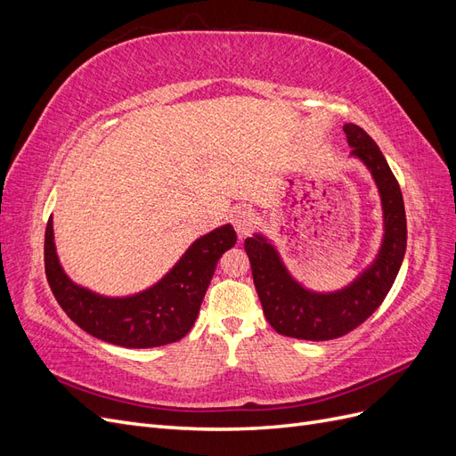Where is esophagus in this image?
I'll return each mask as SVG.
<instances>
[{
	"label": "esophagus",
	"instance_id": "1",
	"mask_svg": "<svg viewBox=\"0 0 456 456\" xmlns=\"http://www.w3.org/2000/svg\"><path fill=\"white\" fill-rule=\"evenodd\" d=\"M232 224L236 228L240 238H247L256 226V216L251 209H245V207H238V209L232 211Z\"/></svg>",
	"mask_w": 456,
	"mask_h": 456
}]
</instances>
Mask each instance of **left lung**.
<instances>
[{"mask_svg":"<svg viewBox=\"0 0 456 456\" xmlns=\"http://www.w3.org/2000/svg\"><path fill=\"white\" fill-rule=\"evenodd\" d=\"M352 154L375 176L384 209V241L379 258L350 287L333 295H315L302 289L265 238L245 240L253 281L268 323L283 337L330 340L348 335L382 305L395 281L407 247V218L402 188L375 141L354 123L344 126Z\"/></svg>","mask_w":456,"mask_h":456,"instance_id":"left-lung-1","label":"left lung"}]
</instances>
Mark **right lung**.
<instances>
[{
    "label": "right lung",
    "instance_id": "obj_1",
    "mask_svg": "<svg viewBox=\"0 0 456 456\" xmlns=\"http://www.w3.org/2000/svg\"><path fill=\"white\" fill-rule=\"evenodd\" d=\"M233 245V228L230 224L216 228L194 241L178 265L148 291L127 298H106L68 280L54 253L49 216L45 273L61 308L86 333L126 348H156L186 337L200 314L220 255Z\"/></svg>",
    "mask_w": 456,
    "mask_h": 456
}]
</instances>
